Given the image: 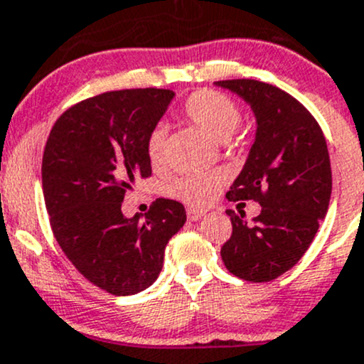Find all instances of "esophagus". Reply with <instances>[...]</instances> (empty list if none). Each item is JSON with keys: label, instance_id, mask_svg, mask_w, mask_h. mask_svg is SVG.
Returning <instances> with one entry per match:
<instances>
[{"label": "esophagus", "instance_id": "obj_1", "mask_svg": "<svg viewBox=\"0 0 364 364\" xmlns=\"http://www.w3.org/2000/svg\"><path fill=\"white\" fill-rule=\"evenodd\" d=\"M203 214H205V210H198V208H187V219H189V221H198V219H201L203 218Z\"/></svg>", "mask_w": 364, "mask_h": 364}]
</instances>
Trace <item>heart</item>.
<instances>
[{"label": "heart", "instance_id": "1", "mask_svg": "<svg viewBox=\"0 0 364 364\" xmlns=\"http://www.w3.org/2000/svg\"><path fill=\"white\" fill-rule=\"evenodd\" d=\"M186 120L210 138L225 141L240 125V107L232 97L215 90H198L191 93L182 106ZM146 157L154 168H161L166 159V132L163 127H154L146 136ZM221 189V177L215 173L181 175L166 186V193L189 207H207L215 200Z\"/></svg>", "mask_w": 364, "mask_h": 364}]
</instances>
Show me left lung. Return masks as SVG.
<instances>
[{
  "label": "left lung",
  "instance_id": "left-lung-1",
  "mask_svg": "<svg viewBox=\"0 0 364 364\" xmlns=\"http://www.w3.org/2000/svg\"><path fill=\"white\" fill-rule=\"evenodd\" d=\"M215 85L244 97L258 122L246 166L226 198L262 205L251 223L244 212L226 210L232 235L221 258L237 278L272 282L303 258L329 207L333 177L326 138L315 117L278 86L257 79Z\"/></svg>",
  "mask_w": 364,
  "mask_h": 364
}]
</instances>
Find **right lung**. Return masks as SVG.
Segmentation results:
<instances>
[{"instance_id":"obj_1","label":"right lung","mask_w":364,"mask_h":364,"mask_svg":"<svg viewBox=\"0 0 364 364\" xmlns=\"http://www.w3.org/2000/svg\"><path fill=\"white\" fill-rule=\"evenodd\" d=\"M171 90L106 92L68 107L49 132L42 189L55 239L75 269L113 296H132L159 276L168 240L186 223L182 203L157 198L145 219L122 214L136 178H149L146 136Z\"/></svg>"}]
</instances>
